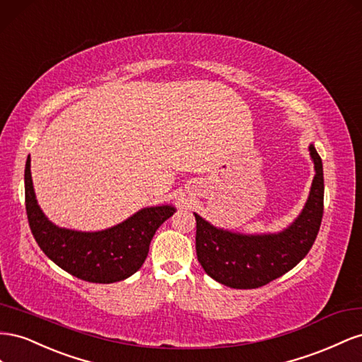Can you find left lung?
Listing matches in <instances>:
<instances>
[{
  "mask_svg": "<svg viewBox=\"0 0 362 362\" xmlns=\"http://www.w3.org/2000/svg\"><path fill=\"white\" fill-rule=\"evenodd\" d=\"M315 175L302 214L279 233L243 235L214 227L195 215V250L203 270L216 282L238 290L270 284L294 268L311 250L323 218V163L309 146Z\"/></svg>",
  "mask_w": 362,
  "mask_h": 362,
  "instance_id": "8db88e82",
  "label": "left lung"
}]
</instances>
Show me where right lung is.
<instances>
[{
  "instance_id": "obj_1",
  "label": "right lung",
  "mask_w": 362,
  "mask_h": 362,
  "mask_svg": "<svg viewBox=\"0 0 362 362\" xmlns=\"http://www.w3.org/2000/svg\"><path fill=\"white\" fill-rule=\"evenodd\" d=\"M25 209L37 245L62 270L92 284L119 282L136 273L148 255L159 226L175 212L170 204L144 208L130 218L100 232L62 229L40 211L25 162Z\"/></svg>"
}]
</instances>
